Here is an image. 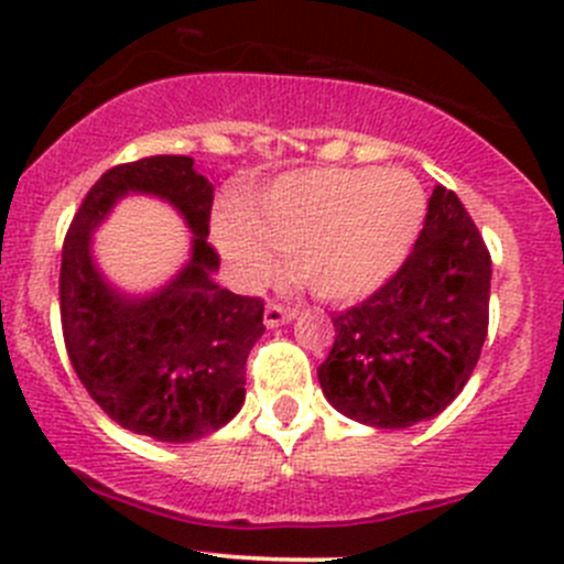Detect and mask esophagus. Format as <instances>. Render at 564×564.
I'll use <instances>...</instances> for the list:
<instances>
[{"mask_svg": "<svg viewBox=\"0 0 564 564\" xmlns=\"http://www.w3.org/2000/svg\"><path fill=\"white\" fill-rule=\"evenodd\" d=\"M297 316V308L283 303H267L264 308V324L267 327H281V324H289L292 318Z\"/></svg>", "mask_w": 564, "mask_h": 564, "instance_id": "esophagus-1", "label": "esophagus"}]
</instances>
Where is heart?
<instances>
[{
  "instance_id": "b5f03b06",
  "label": "heart",
  "mask_w": 564,
  "mask_h": 564,
  "mask_svg": "<svg viewBox=\"0 0 564 564\" xmlns=\"http://www.w3.org/2000/svg\"><path fill=\"white\" fill-rule=\"evenodd\" d=\"M425 209L406 169H305L278 176L242 209H220L213 237L240 281L270 275L281 250L300 283L340 303L366 297L401 267Z\"/></svg>"
}]
</instances>
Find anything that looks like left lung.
<instances>
[{
  "mask_svg": "<svg viewBox=\"0 0 564 564\" xmlns=\"http://www.w3.org/2000/svg\"><path fill=\"white\" fill-rule=\"evenodd\" d=\"M491 253L460 198L436 185L403 264L362 303L333 316L318 384L338 412L409 429L445 412L488 335Z\"/></svg>",
  "mask_w": 564,
  "mask_h": 564,
  "instance_id": "1",
  "label": "left lung"
}]
</instances>
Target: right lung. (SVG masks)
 <instances>
[{"mask_svg":"<svg viewBox=\"0 0 564 564\" xmlns=\"http://www.w3.org/2000/svg\"><path fill=\"white\" fill-rule=\"evenodd\" d=\"M128 189L172 200L197 235L186 270L139 304L113 295L88 259V231ZM213 191L193 158L119 163L89 187L62 246L59 316L73 371L113 423L161 442L202 440L240 412L248 355L264 333V300L213 281Z\"/></svg>","mask_w":564,"mask_h":564,"instance_id":"1","label":"right lung"}]
</instances>
